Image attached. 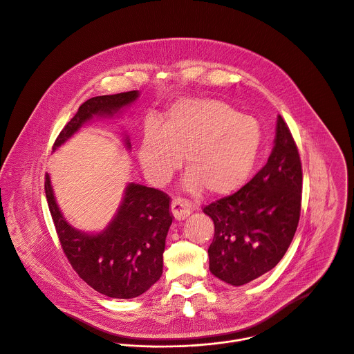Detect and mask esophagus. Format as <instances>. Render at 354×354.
<instances>
[{
    "label": "esophagus",
    "mask_w": 354,
    "mask_h": 354,
    "mask_svg": "<svg viewBox=\"0 0 354 354\" xmlns=\"http://www.w3.org/2000/svg\"><path fill=\"white\" fill-rule=\"evenodd\" d=\"M171 211L174 213V217L176 220H183L192 213L193 205L189 200H186L183 197H175L171 204Z\"/></svg>",
    "instance_id": "34e87169"
}]
</instances>
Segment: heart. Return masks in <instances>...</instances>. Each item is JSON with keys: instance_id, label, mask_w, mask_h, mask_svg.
<instances>
[{"instance_id": "obj_1", "label": "heart", "mask_w": 354, "mask_h": 354, "mask_svg": "<svg viewBox=\"0 0 354 354\" xmlns=\"http://www.w3.org/2000/svg\"><path fill=\"white\" fill-rule=\"evenodd\" d=\"M263 145L260 123L218 100L176 101L162 124L146 129L140 161L156 185L167 183L180 167L187 169L185 186L203 187L221 197L239 190L249 179Z\"/></svg>"}]
</instances>
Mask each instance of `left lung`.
I'll use <instances>...</instances> for the list:
<instances>
[{"instance_id":"obj_1","label":"left lung","mask_w":354,"mask_h":354,"mask_svg":"<svg viewBox=\"0 0 354 354\" xmlns=\"http://www.w3.org/2000/svg\"><path fill=\"white\" fill-rule=\"evenodd\" d=\"M302 167L288 126L278 118L267 164L238 192L204 207L214 223L209 270L231 286L271 271L287 252L301 214Z\"/></svg>"}]
</instances>
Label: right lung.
Instances as JSON below:
<instances>
[{
  "mask_svg": "<svg viewBox=\"0 0 354 354\" xmlns=\"http://www.w3.org/2000/svg\"><path fill=\"white\" fill-rule=\"evenodd\" d=\"M138 98V91L98 95L84 101L53 143L57 149L94 115H113ZM130 147L129 140L126 141ZM45 193L56 232L73 271L95 291L119 299L143 294L162 274L165 238L172 223L171 198L161 190L131 183L111 224L88 235L71 227L60 212L49 175Z\"/></svg>",
  "mask_w": 354,
  "mask_h": 354,
  "instance_id": "add662e5",
  "label": "right lung"
}]
</instances>
